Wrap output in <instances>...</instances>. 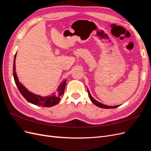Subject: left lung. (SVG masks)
Masks as SVG:
<instances>
[{
  "instance_id": "left-lung-1",
  "label": "left lung",
  "mask_w": 151,
  "mask_h": 151,
  "mask_svg": "<svg viewBox=\"0 0 151 151\" xmlns=\"http://www.w3.org/2000/svg\"><path fill=\"white\" fill-rule=\"evenodd\" d=\"M87 90H88V95H89V98H90V99H91V101H92V103H93V104H94L95 105H96L97 106H98V107H99V108H105V109L115 108H116V107L119 106V105H116V106H108V105L104 104H103V103H101L98 102V101H96V100L95 99H94L92 96H91V95L90 92H89V89L88 88V89H87Z\"/></svg>"
}]
</instances>
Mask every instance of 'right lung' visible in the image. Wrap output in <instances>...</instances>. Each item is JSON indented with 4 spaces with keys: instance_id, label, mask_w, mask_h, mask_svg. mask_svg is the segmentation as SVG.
Segmentation results:
<instances>
[{
    "instance_id": "right-lung-1",
    "label": "right lung",
    "mask_w": 151,
    "mask_h": 151,
    "mask_svg": "<svg viewBox=\"0 0 151 151\" xmlns=\"http://www.w3.org/2000/svg\"><path fill=\"white\" fill-rule=\"evenodd\" d=\"M16 54H15L14 59L13 63V76L14 79L15 83L19 89V92L22 95L27 101L29 103L33 104L35 105H38V106H42L43 107H52L55 105L57 104L60 101V98L63 94L64 92L65 85H66V79L63 81L62 83H60V86H58V89H57V93H53L51 95L47 96H42L35 94L33 93L30 92L25 87L22 85L18 79V77L16 74Z\"/></svg>"
}]
</instances>
